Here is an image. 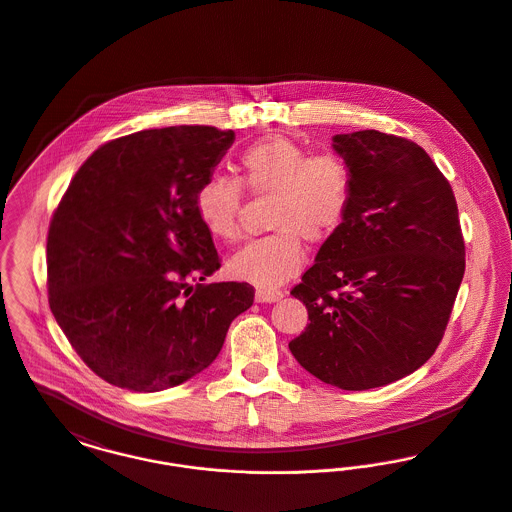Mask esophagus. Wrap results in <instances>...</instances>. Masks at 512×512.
Returning a JSON list of instances; mask_svg holds the SVG:
<instances>
[{"label": "esophagus", "mask_w": 512, "mask_h": 512, "mask_svg": "<svg viewBox=\"0 0 512 512\" xmlns=\"http://www.w3.org/2000/svg\"><path fill=\"white\" fill-rule=\"evenodd\" d=\"M284 293L282 292H270V290H257L255 292V301L257 303H274V301H278L280 297H282Z\"/></svg>", "instance_id": "obj_1"}]
</instances>
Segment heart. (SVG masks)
<instances>
[{
  "label": "heart",
  "instance_id": "obj_1",
  "mask_svg": "<svg viewBox=\"0 0 512 512\" xmlns=\"http://www.w3.org/2000/svg\"><path fill=\"white\" fill-rule=\"evenodd\" d=\"M244 188L259 197H274L268 213L274 234L232 255L226 272L259 290H274L301 272L303 240L324 244L340 230L351 205L353 176L340 155H311L290 136L270 134L245 147L240 180L213 174L199 184L195 215L213 240L238 238Z\"/></svg>",
  "mask_w": 512,
  "mask_h": 512
}]
</instances>
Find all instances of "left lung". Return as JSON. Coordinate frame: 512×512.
<instances>
[{"label": "left lung", "instance_id": "8db88e82", "mask_svg": "<svg viewBox=\"0 0 512 512\" xmlns=\"http://www.w3.org/2000/svg\"><path fill=\"white\" fill-rule=\"evenodd\" d=\"M353 176L349 213L292 290L309 324L290 351L324 384L361 391L424 365L464 276L451 184L411 140L378 130L334 136Z\"/></svg>", "mask_w": 512, "mask_h": 512}]
</instances>
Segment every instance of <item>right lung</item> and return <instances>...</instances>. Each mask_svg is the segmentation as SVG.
Returning <instances> with one entry per match:
<instances>
[{
	"instance_id": "obj_1",
	"label": "right lung",
	"mask_w": 512,
	"mask_h": 512,
	"mask_svg": "<svg viewBox=\"0 0 512 512\" xmlns=\"http://www.w3.org/2000/svg\"><path fill=\"white\" fill-rule=\"evenodd\" d=\"M232 130L167 126L98 147L74 174L48 232L51 313L78 357L126 390L174 388L211 365L253 305L220 268L194 195Z\"/></svg>"
}]
</instances>
